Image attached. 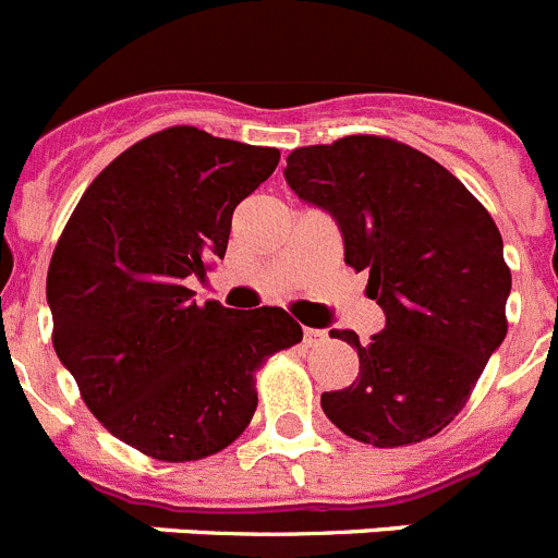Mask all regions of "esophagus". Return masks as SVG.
I'll list each match as a JSON object with an SVG mask.
<instances>
[{
	"mask_svg": "<svg viewBox=\"0 0 558 558\" xmlns=\"http://www.w3.org/2000/svg\"><path fill=\"white\" fill-rule=\"evenodd\" d=\"M304 342L310 349H318L320 342H326V331L320 329H304Z\"/></svg>",
	"mask_w": 558,
	"mask_h": 558,
	"instance_id": "1",
	"label": "esophagus"
}]
</instances>
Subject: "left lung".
<instances>
[{
    "label": "left lung",
    "mask_w": 558,
    "mask_h": 558,
    "mask_svg": "<svg viewBox=\"0 0 558 558\" xmlns=\"http://www.w3.org/2000/svg\"><path fill=\"white\" fill-rule=\"evenodd\" d=\"M288 185L340 223L345 265L367 270V299L387 326L362 345L360 379L324 392L342 434L376 448L423 442L470 401L504 342L512 274L484 204L423 151L381 135H349L288 155Z\"/></svg>",
    "instance_id": "obj_1"
}]
</instances>
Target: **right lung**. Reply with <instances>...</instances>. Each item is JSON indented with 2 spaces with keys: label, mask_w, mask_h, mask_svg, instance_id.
Masks as SVG:
<instances>
[{
  "label": "right lung",
  "mask_w": 558,
  "mask_h": 558,
  "mask_svg": "<svg viewBox=\"0 0 558 558\" xmlns=\"http://www.w3.org/2000/svg\"><path fill=\"white\" fill-rule=\"evenodd\" d=\"M276 166L270 146L168 126L90 182L54 245V351L96 421L146 457L232 446L257 409V371L304 337L279 306H198L187 288L223 259L234 207Z\"/></svg>",
  "instance_id": "obj_1"
}]
</instances>
